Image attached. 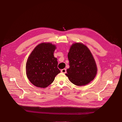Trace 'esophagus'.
I'll use <instances>...</instances> for the list:
<instances>
[{"label":"esophagus","instance_id":"obj_1","mask_svg":"<svg viewBox=\"0 0 122 122\" xmlns=\"http://www.w3.org/2000/svg\"><path fill=\"white\" fill-rule=\"evenodd\" d=\"M66 68H64V69H62L61 70V72L62 73H66Z\"/></svg>","mask_w":122,"mask_h":122}]
</instances>
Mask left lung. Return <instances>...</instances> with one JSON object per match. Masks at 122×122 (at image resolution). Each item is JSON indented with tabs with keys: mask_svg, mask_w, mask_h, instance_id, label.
Masks as SVG:
<instances>
[{
	"mask_svg": "<svg viewBox=\"0 0 122 122\" xmlns=\"http://www.w3.org/2000/svg\"><path fill=\"white\" fill-rule=\"evenodd\" d=\"M69 68L66 76L72 83L85 85L93 81L97 73L95 60L89 49L81 43H75L68 53Z\"/></svg>",
	"mask_w": 122,
	"mask_h": 122,
	"instance_id": "left-lung-1",
	"label": "left lung"
}]
</instances>
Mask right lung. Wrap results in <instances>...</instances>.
Returning a JSON list of instances; mask_svg holds the SVG:
<instances>
[{
  "label": "right lung",
  "instance_id": "right-lung-1",
  "mask_svg": "<svg viewBox=\"0 0 122 122\" xmlns=\"http://www.w3.org/2000/svg\"><path fill=\"white\" fill-rule=\"evenodd\" d=\"M56 49L55 45L42 43L35 48L29 55L26 63V74L35 86L47 87L60 72L57 58L54 55Z\"/></svg>",
  "mask_w": 122,
  "mask_h": 122
}]
</instances>
